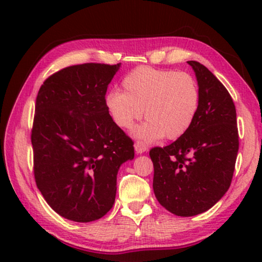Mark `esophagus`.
<instances>
[{
  "instance_id": "esophagus-1",
  "label": "esophagus",
  "mask_w": 262,
  "mask_h": 262,
  "mask_svg": "<svg viewBox=\"0 0 262 262\" xmlns=\"http://www.w3.org/2000/svg\"><path fill=\"white\" fill-rule=\"evenodd\" d=\"M135 149L137 154H144L146 150H148V146H146L144 143H142V142H136Z\"/></svg>"
}]
</instances>
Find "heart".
Instances as JSON below:
<instances>
[{"instance_id":"1","label":"heart","mask_w":262,"mask_h":262,"mask_svg":"<svg viewBox=\"0 0 262 262\" xmlns=\"http://www.w3.org/2000/svg\"><path fill=\"white\" fill-rule=\"evenodd\" d=\"M123 89L124 93L112 91L106 95V108L120 128H130L143 111L146 121L132 132L141 142L151 143L163 136L180 138L198 114L200 91L187 73L137 68L124 77Z\"/></svg>"}]
</instances>
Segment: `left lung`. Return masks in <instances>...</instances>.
Returning a JSON list of instances; mask_svg holds the SVG:
<instances>
[{
    "instance_id": "1",
    "label": "left lung",
    "mask_w": 262,
    "mask_h": 262,
    "mask_svg": "<svg viewBox=\"0 0 262 262\" xmlns=\"http://www.w3.org/2000/svg\"><path fill=\"white\" fill-rule=\"evenodd\" d=\"M200 91V106L189 130L171 144L150 150L152 188L164 209L191 217L211 209L230 187L238 152L234 101L218 78L188 60Z\"/></svg>"
}]
</instances>
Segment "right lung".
Segmentation results:
<instances>
[{"label":"right lung","instance_id":"1","mask_svg":"<svg viewBox=\"0 0 262 262\" xmlns=\"http://www.w3.org/2000/svg\"><path fill=\"white\" fill-rule=\"evenodd\" d=\"M120 66L68 67L39 89L31 136L35 182L52 210L69 221L105 216L116 200L118 170L135 157L134 142L105 105Z\"/></svg>","mask_w":262,"mask_h":262}]
</instances>
